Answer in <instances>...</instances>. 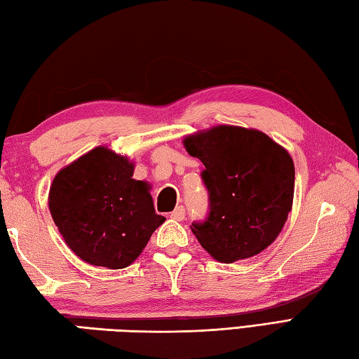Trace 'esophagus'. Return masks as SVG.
<instances>
[{
    "instance_id": "1",
    "label": "esophagus",
    "mask_w": 359,
    "mask_h": 359,
    "mask_svg": "<svg viewBox=\"0 0 359 359\" xmlns=\"http://www.w3.org/2000/svg\"><path fill=\"white\" fill-rule=\"evenodd\" d=\"M169 217H171V218L175 219V221H182V219L185 218V207H184V205L175 207L174 210L171 212V215H169Z\"/></svg>"
}]
</instances>
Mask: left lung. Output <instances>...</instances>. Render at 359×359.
<instances>
[{
	"instance_id": "obj_1",
	"label": "left lung",
	"mask_w": 359,
	"mask_h": 359,
	"mask_svg": "<svg viewBox=\"0 0 359 359\" xmlns=\"http://www.w3.org/2000/svg\"><path fill=\"white\" fill-rule=\"evenodd\" d=\"M184 146L205 169L208 217L193 223L201 246L223 264L252 257L275 242L292 210L295 166L270 136L218 126L188 135Z\"/></svg>"
}]
</instances>
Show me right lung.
Returning a JSON list of instances; mask_svg holds the SVG:
<instances>
[{
    "label": "right lung",
    "mask_w": 359,
    "mask_h": 359,
    "mask_svg": "<svg viewBox=\"0 0 359 359\" xmlns=\"http://www.w3.org/2000/svg\"><path fill=\"white\" fill-rule=\"evenodd\" d=\"M133 161L99 146L62 168L50 187L51 218L84 262L126 269L165 217L155 213L149 184L133 179Z\"/></svg>",
    "instance_id": "1"
}]
</instances>
